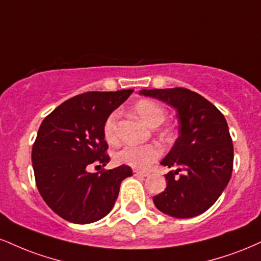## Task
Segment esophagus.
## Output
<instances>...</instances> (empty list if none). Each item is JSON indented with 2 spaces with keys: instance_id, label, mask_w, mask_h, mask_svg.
<instances>
[{
  "instance_id": "obj_1",
  "label": "esophagus",
  "mask_w": 261,
  "mask_h": 261,
  "mask_svg": "<svg viewBox=\"0 0 261 261\" xmlns=\"http://www.w3.org/2000/svg\"><path fill=\"white\" fill-rule=\"evenodd\" d=\"M134 175H135V176H137V177H146V176H148V172L134 170Z\"/></svg>"
}]
</instances>
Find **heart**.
<instances>
[{"label":"heart","instance_id":"1","mask_svg":"<svg viewBox=\"0 0 261 261\" xmlns=\"http://www.w3.org/2000/svg\"><path fill=\"white\" fill-rule=\"evenodd\" d=\"M135 112L142 121L154 127L161 125L165 119L164 108L158 102L152 99H141L135 105ZM119 112L115 111L108 115L103 124V136L109 144L118 142L117 121ZM161 155V148L156 144H142V146H125L114 153V161L118 164L127 165L137 170L149 168Z\"/></svg>","mask_w":261,"mask_h":261}]
</instances>
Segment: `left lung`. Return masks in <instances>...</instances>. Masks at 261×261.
I'll return each mask as SVG.
<instances>
[{
    "mask_svg": "<svg viewBox=\"0 0 261 261\" xmlns=\"http://www.w3.org/2000/svg\"><path fill=\"white\" fill-rule=\"evenodd\" d=\"M140 93L161 99L177 112L178 137L161 162L175 170L165 175L166 188L153 202L172 218L202 214L224 192L233 168V144L225 117L208 99L184 87Z\"/></svg>",
    "mask_w": 261,
    "mask_h": 261,
    "instance_id": "obj_1",
    "label": "left lung"
}]
</instances>
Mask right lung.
Masks as SVG:
<instances>
[{
	"label": "right lung",
	"mask_w": 261,
	"mask_h": 261,
	"mask_svg": "<svg viewBox=\"0 0 261 261\" xmlns=\"http://www.w3.org/2000/svg\"><path fill=\"white\" fill-rule=\"evenodd\" d=\"M133 92H85L63 102L41 122L31 152L36 186L64 220L84 225L105 218L121 181L133 175L127 165L87 171L92 164H108L103 124Z\"/></svg>",
	"instance_id": "right-lung-1"
}]
</instances>
